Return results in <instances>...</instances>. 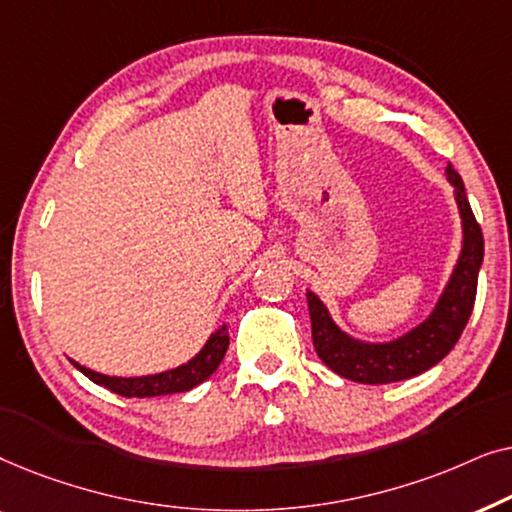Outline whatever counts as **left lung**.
Here are the masks:
<instances>
[{
  "label": "left lung",
  "instance_id": "left-lung-1",
  "mask_svg": "<svg viewBox=\"0 0 512 512\" xmlns=\"http://www.w3.org/2000/svg\"><path fill=\"white\" fill-rule=\"evenodd\" d=\"M447 179H450L454 195H457L461 226H464V247H461V256L454 265L450 282H447L443 296H440L436 310L429 314V319L412 328L410 333H405L403 338L370 345V342H359L342 333L324 303L312 291H307L314 352L340 377L361 384L408 380V377L424 373L438 361H443L464 333L475 305L485 240H482L480 223L473 216L471 202L466 198L464 181L452 165H447Z\"/></svg>",
  "mask_w": 512,
  "mask_h": 512
}]
</instances>
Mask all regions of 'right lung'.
Wrapping results in <instances>:
<instances>
[{
    "label": "right lung",
    "mask_w": 512,
    "mask_h": 512,
    "mask_svg": "<svg viewBox=\"0 0 512 512\" xmlns=\"http://www.w3.org/2000/svg\"><path fill=\"white\" fill-rule=\"evenodd\" d=\"M228 328L221 326L219 331L212 333V338L207 340V345L200 349L198 356H193L191 361L184 363V366L165 370V373L158 375H144V377H109L102 373H95L81 363L72 361L76 368L81 370L88 380H93L100 387L114 391L118 396L125 398H146V396H165V394H181V391H188L198 387L200 382H205L209 375L219 368L228 349Z\"/></svg>",
    "instance_id": "add662e5"
}]
</instances>
